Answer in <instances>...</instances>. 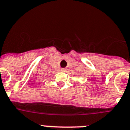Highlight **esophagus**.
Instances as JSON below:
<instances>
[{
    "instance_id": "esophagus-1",
    "label": "esophagus",
    "mask_w": 130,
    "mask_h": 130,
    "mask_svg": "<svg viewBox=\"0 0 130 130\" xmlns=\"http://www.w3.org/2000/svg\"><path fill=\"white\" fill-rule=\"evenodd\" d=\"M61 71L62 72H66L67 71V69H65V68H63L61 69Z\"/></svg>"
}]
</instances>
